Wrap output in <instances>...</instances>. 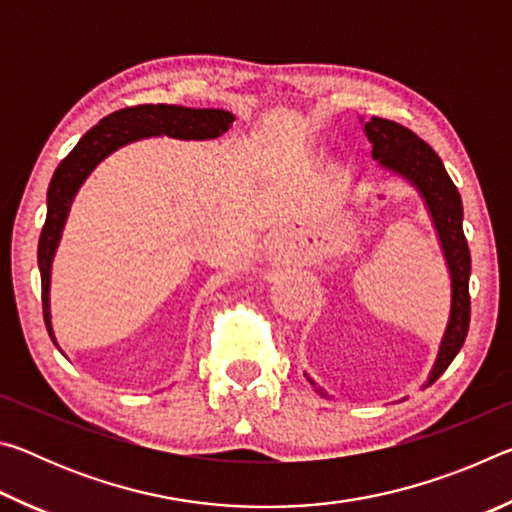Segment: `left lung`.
<instances>
[{
    "label": "left lung",
    "mask_w": 512,
    "mask_h": 512,
    "mask_svg": "<svg viewBox=\"0 0 512 512\" xmlns=\"http://www.w3.org/2000/svg\"><path fill=\"white\" fill-rule=\"evenodd\" d=\"M366 135L372 144V158L386 169L400 173L418 187L424 196L431 219L436 223L440 244L452 275V311L440 343L438 359L433 363L429 384H433L454 361L463 348L467 329H470V248L463 235V203L452 178L447 176L443 160L431 146L420 140L409 128L391 119L372 117L366 121ZM309 384L314 381L309 379ZM316 386V384H314Z\"/></svg>",
    "instance_id": "1"
}]
</instances>
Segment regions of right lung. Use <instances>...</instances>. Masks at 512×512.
<instances>
[{
    "label": "right lung",
    "instance_id": "1",
    "mask_svg": "<svg viewBox=\"0 0 512 512\" xmlns=\"http://www.w3.org/2000/svg\"><path fill=\"white\" fill-rule=\"evenodd\" d=\"M232 121H235V117L225 110L183 108L167 106V103L153 106V103H144V106H131L103 117L99 124L90 128V131L81 137L79 144L67 153V158H63V162L58 164L54 178H51L49 183L47 219L45 225H42L38 241L42 314H45V325L51 341L56 343L49 318L51 259H54L72 198L79 192L83 180L90 176V171L97 167L106 155L119 149V146L142 140V137L169 135L178 137V140H212V137H219L228 131Z\"/></svg>",
    "mask_w": 512,
    "mask_h": 512
}]
</instances>
